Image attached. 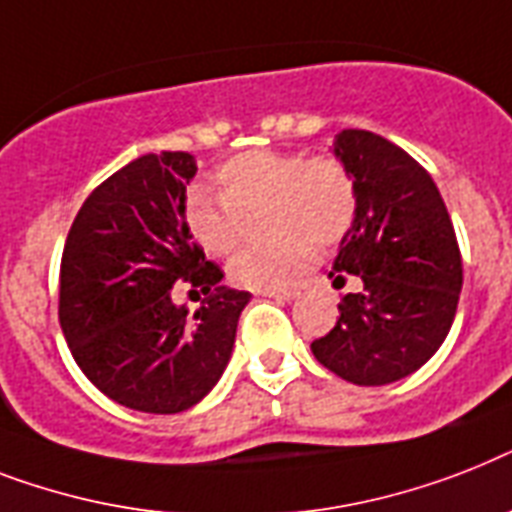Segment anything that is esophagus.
I'll list each match as a JSON object with an SVG mask.
<instances>
[{"mask_svg":"<svg viewBox=\"0 0 512 512\" xmlns=\"http://www.w3.org/2000/svg\"><path fill=\"white\" fill-rule=\"evenodd\" d=\"M256 293L267 298H280V301H290V298L298 296L296 288H264V290H256Z\"/></svg>","mask_w":512,"mask_h":512,"instance_id":"34e87169","label":"esophagus"}]
</instances>
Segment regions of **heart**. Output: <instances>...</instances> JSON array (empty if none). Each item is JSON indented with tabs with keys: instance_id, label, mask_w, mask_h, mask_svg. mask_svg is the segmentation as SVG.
Wrapping results in <instances>:
<instances>
[{
	"instance_id": "1",
	"label": "heart",
	"mask_w": 512,
	"mask_h": 512,
	"mask_svg": "<svg viewBox=\"0 0 512 512\" xmlns=\"http://www.w3.org/2000/svg\"><path fill=\"white\" fill-rule=\"evenodd\" d=\"M216 195L192 190L185 227L208 256H227L243 235V216L264 208V243L232 256L230 280L243 288H277L309 267L317 248H333L357 219V185L333 155L245 150L216 169Z\"/></svg>"
}]
</instances>
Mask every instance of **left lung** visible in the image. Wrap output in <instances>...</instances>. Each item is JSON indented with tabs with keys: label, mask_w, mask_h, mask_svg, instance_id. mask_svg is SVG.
<instances>
[{
	"label": "left lung",
	"mask_w": 512,
	"mask_h": 512,
	"mask_svg": "<svg viewBox=\"0 0 512 512\" xmlns=\"http://www.w3.org/2000/svg\"><path fill=\"white\" fill-rule=\"evenodd\" d=\"M335 155L357 185V219L330 272L359 277L314 357L357 386H386L423 367L447 338L463 288V256L431 174L399 145L343 129Z\"/></svg>",
	"instance_id": "obj_1"
}]
</instances>
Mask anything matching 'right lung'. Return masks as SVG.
Masks as SVG:
<instances>
[{
    "mask_svg": "<svg viewBox=\"0 0 512 512\" xmlns=\"http://www.w3.org/2000/svg\"><path fill=\"white\" fill-rule=\"evenodd\" d=\"M190 153H147L92 190L60 261V327L81 372L129 410H190L222 378L248 290L185 227ZM190 287L198 313L173 304Z\"/></svg>",
    "mask_w": 512,
    "mask_h": 512,
    "instance_id": "right-lung-1",
    "label": "right lung"
}]
</instances>
